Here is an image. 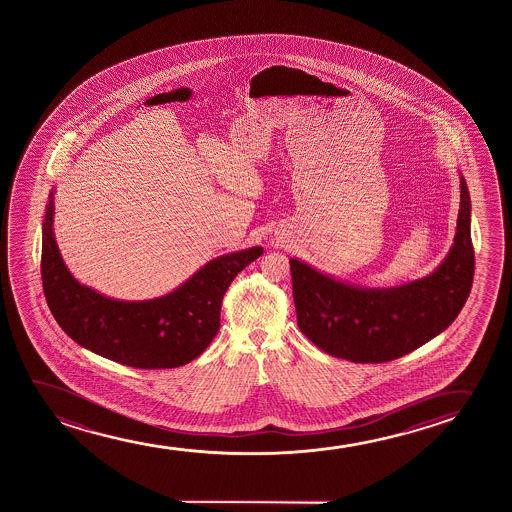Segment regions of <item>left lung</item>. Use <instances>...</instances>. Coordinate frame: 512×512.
I'll return each instance as SVG.
<instances>
[{
	"mask_svg": "<svg viewBox=\"0 0 512 512\" xmlns=\"http://www.w3.org/2000/svg\"><path fill=\"white\" fill-rule=\"evenodd\" d=\"M297 325L332 357L381 364L404 357L448 329L472 288L470 196L460 175V210L448 255L425 278L367 288L290 259Z\"/></svg>",
	"mask_w": 512,
	"mask_h": 512,
	"instance_id": "obj_1",
	"label": "left lung"
}]
</instances>
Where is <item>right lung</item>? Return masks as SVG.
<instances>
[{
	"label": "right lung",
	"mask_w": 512,
	"mask_h": 512,
	"mask_svg": "<svg viewBox=\"0 0 512 512\" xmlns=\"http://www.w3.org/2000/svg\"><path fill=\"white\" fill-rule=\"evenodd\" d=\"M54 194L56 187L42 224V281L59 327L85 350L136 369H173L199 357L220 329L227 288L264 248L220 255L161 297L113 299L82 285L64 264L54 234Z\"/></svg>",
	"instance_id": "add662e5"
}]
</instances>
